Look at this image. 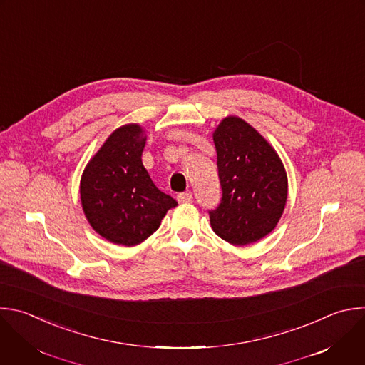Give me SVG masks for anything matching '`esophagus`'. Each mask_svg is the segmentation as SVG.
Masks as SVG:
<instances>
[{
    "mask_svg": "<svg viewBox=\"0 0 365 365\" xmlns=\"http://www.w3.org/2000/svg\"><path fill=\"white\" fill-rule=\"evenodd\" d=\"M192 199H193V195H192V192H182V193H179V195H178V200H179L180 203L192 202Z\"/></svg>",
    "mask_w": 365,
    "mask_h": 365,
    "instance_id": "obj_1",
    "label": "esophagus"
}]
</instances>
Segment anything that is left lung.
Listing matches in <instances>:
<instances>
[{"instance_id": "1", "label": "left lung", "mask_w": 365, "mask_h": 365, "mask_svg": "<svg viewBox=\"0 0 365 365\" xmlns=\"http://www.w3.org/2000/svg\"><path fill=\"white\" fill-rule=\"evenodd\" d=\"M220 203L209 210L210 226L236 247L267 236L281 219L288 196L284 165L247 121L226 117L213 133Z\"/></svg>"}]
</instances>
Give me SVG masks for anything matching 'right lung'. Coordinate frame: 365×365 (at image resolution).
Instances as JSON below:
<instances>
[{
  "mask_svg": "<svg viewBox=\"0 0 365 365\" xmlns=\"http://www.w3.org/2000/svg\"><path fill=\"white\" fill-rule=\"evenodd\" d=\"M146 145L138 125L114 130L86 166L80 196L93 229L117 245L135 247L160 226L178 202L160 192L142 163Z\"/></svg>",
  "mask_w": 365,
  "mask_h": 365,
  "instance_id": "add662e5",
  "label": "right lung"
}]
</instances>
